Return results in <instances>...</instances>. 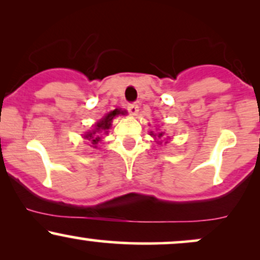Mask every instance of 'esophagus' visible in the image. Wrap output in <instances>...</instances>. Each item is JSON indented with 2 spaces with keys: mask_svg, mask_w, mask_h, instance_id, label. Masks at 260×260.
I'll return each instance as SVG.
<instances>
[{
  "mask_svg": "<svg viewBox=\"0 0 260 260\" xmlns=\"http://www.w3.org/2000/svg\"><path fill=\"white\" fill-rule=\"evenodd\" d=\"M128 111H129L131 115L136 116L139 111V106L137 105V104H129V105H128Z\"/></svg>",
  "mask_w": 260,
  "mask_h": 260,
  "instance_id": "obj_1",
  "label": "esophagus"
}]
</instances>
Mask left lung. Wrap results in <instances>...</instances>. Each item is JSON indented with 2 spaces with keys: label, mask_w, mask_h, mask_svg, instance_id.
<instances>
[{
  "label": "left lung",
  "mask_w": 260,
  "mask_h": 260,
  "mask_svg": "<svg viewBox=\"0 0 260 260\" xmlns=\"http://www.w3.org/2000/svg\"><path fill=\"white\" fill-rule=\"evenodd\" d=\"M151 134H153V133H151ZM161 136H162V133H159V136H157V137H159V138H160ZM154 137H155V136H154Z\"/></svg>",
  "instance_id": "left-lung-1"
}]
</instances>
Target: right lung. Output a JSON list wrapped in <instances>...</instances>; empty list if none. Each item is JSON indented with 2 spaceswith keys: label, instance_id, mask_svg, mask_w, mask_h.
<instances>
[{
  "label": "right lung",
  "instance_id": "obj_1",
  "mask_svg": "<svg viewBox=\"0 0 260 260\" xmlns=\"http://www.w3.org/2000/svg\"><path fill=\"white\" fill-rule=\"evenodd\" d=\"M120 113L123 115L124 112L121 111V110L116 109L110 113H107V115L103 118V120L99 121L96 124H95L94 129H92L91 132H88L85 134L84 138L91 140L92 145H95L94 148H96V144L99 143V140H100V137H99L100 134L101 133H107V129H109L110 126H111V121L113 120V117H115V116H117V115H120Z\"/></svg>",
  "mask_w": 260,
  "mask_h": 260
}]
</instances>
